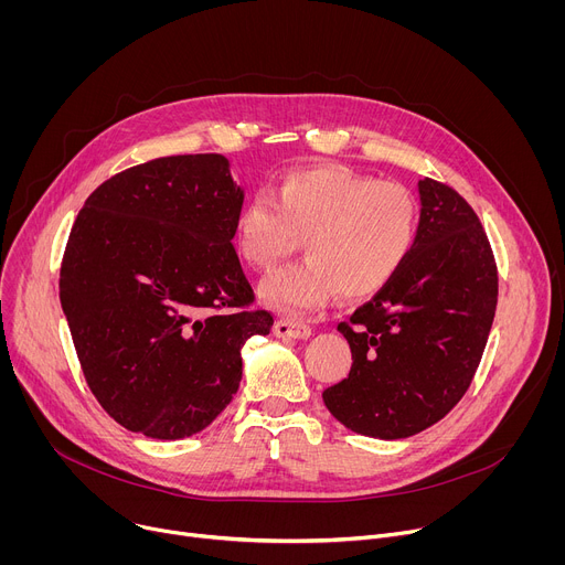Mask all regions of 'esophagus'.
<instances>
[{"label": "esophagus", "mask_w": 565, "mask_h": 565, "mask_svg": "<svg viewBox=\"0 0 565 565\" xmlns=\"http://www.w3.org/2000/svg\"><path fill=\"white\" fill-rule=\"evenodd\" d=\"M273 331L277 338H292V340H308L312 333L308 324H303V321H295V319L275 321Z\"/></svg>", "instance_id": "34e87169"}]
</instances>
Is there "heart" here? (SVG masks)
<instances>
[{"instance_id": "heart-1", "label": "heart", "mask_w": 565, "mask_h": 565, "mask_svg": "<svg viewBox=\"0 0 565 565\" xmlns=\"http://www.w3.org/2000/svg\"><path fill=\"white\" fill-rule=\"evenodd\" d=\"M416 234L418 205L405 185L342 166L290 172L273 199L253 196L234 221L236 253L257 270H273L303 238L308 257L262 284L264 301L290 315L335 290L342 299L380 292L405 266Z\"/></svg>"}]
</instances>
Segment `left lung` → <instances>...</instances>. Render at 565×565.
Here are the masks:
<instances>
[{
  "label": "left lung",
  "instance_id": "left-lung-1",
  "mask_svg": "<svg viewBox=\"0 0 565 565\" xmlns=\"http://www.w3.org/2000/svg\"><path fill=\"white\" fill-rule=\"evenodd\" d=\"M420 223L405 266L338 331L349 377L321 397L351 431L382 440L420 434L469 388L497 312L499 270L471 205L434 179L418 183Z\"/></svg>",
  "mask_w": 565,
  "mask_h": 565
}]
</instances>
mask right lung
<instances>
[{
  "mask_svg": "<svg viewBox=\"0 0 565 565\" xmlns=\"http://www.w3.org/2000/svg\"><path fill=\"white\" fill-rule=\"evenodd\" d=\"M244 190L221 153L153 158L79 210L60 301L85 380L125 429L179 440L205 429L241 382V349L273 315L232 246Z\"/></svg>",
  "mask_w": 565,
  "mask_h": 565,
  "instance_id": "1",
  "label": "right lung"
}]
</instances>
